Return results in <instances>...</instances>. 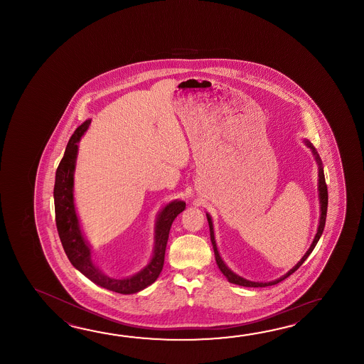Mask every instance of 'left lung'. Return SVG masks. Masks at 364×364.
Masks as SVG:
<instances>
[{
  "mask_svg": "<svg viewBox=\"0 0 364 364\" xmlns=\"http://www.w3.org/2000/svg\"><path fill=\"white\" fill-rule=\"evenodd\" d=\"M306 143H307V146L312 149L314 155L316 157L317 164H318V196H320V208H321V215H320V223H318V228H317L316 235H315V240L312 242L311 247H309V251L306 252V255L303 256L302 259H301V262L296 264L293 269H290V271L287 272L285 276H282L281 279H276V281H272V282H252V281H247V279H242L240 276H237L235 273H232V272L230 271L226 265H225L224 262H223V259L220 257V254H218V251H217L216 242H215V235H213L212 220H210V217L207 216V218H208L209 232H210V240H212L213 250H215L217 265H218L220 271L224 273L225 277L229 279L232 284L246 287H265L276 285V284H279L281 281H284V279H287L290 274H293V273H294V272L296 271V269H298L303 263H304V260H306V259L309 257V254L314 251V248L316 246L317 242L320 240V237H321V234H323V230H324L325 220H326V209H328V187H326V183H325L324 171H323V168H321L320 157L317 155L315 148L311 146V143H309V141H306Z\"/></svg>",
  "mask_w": 364,
  "mask_h": 364,
  "instance_id": "obj_1",
  "label": "left lung"
}]
</instances>
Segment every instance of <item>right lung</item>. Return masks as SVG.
<instances>
[{"mask_svg": "<svg viewBox=\"0 0 364 364\" xmlns=\"http://www.w3.org/2000/svg\"><path fill=\"white\" fill-rule=\"evenodd\" d=\"M90 119L80 124L71 135L65 155L55 171V212L57 232L62 247L77 271L91 279L96 285L105 287L119 294H132L154 284L163 271L165 250L169 238L171 223L186 208L185 201H171L159 216L156 226V245L154 257L143 271L130 279H110L102 274L91 260V251L80 232L73 200V174L77 159V141L90 126ZM78 139L77 141L76 139Z\"/></svg>", "mask_w": 364, "mask_h": 364, "instance_id": "right-lung-1", "label": "right lung"}]
</instances>
